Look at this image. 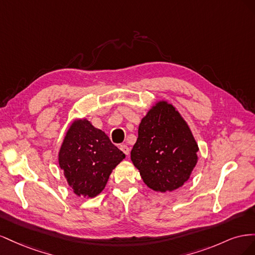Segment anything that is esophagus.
Returning a JSON list of instances; mask_svg holds the SVG:
<instances>
[{
    "label": "esophagus",
    "mask_w": 255,
    "mask_h": 255,
    "mask_svg": "<svg viewBox=\"0 0 255 255\" xmlns=\"http://www.w3.org/2000/svg\"><path fill=\"white\" fill-rule=\"evenodd\" d=\"M120 150L126 154V155H128V153H129V149H128V146L127 145V144H120Z\"/></svg>",
    "instance_id": "34e87169"
}]
</instances>
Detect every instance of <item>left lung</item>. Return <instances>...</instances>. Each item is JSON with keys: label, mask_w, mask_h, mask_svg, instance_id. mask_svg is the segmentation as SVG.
I'll use <instances>...</instances> for the list:
<instances>
[{"label": "left lung", "mask_w": 255, "mask_h": 255, "mask_svg": "<svg viewBox=\"0 0 255 255\" xmlns=\"http://www.w3.org/2000/svg\"><path fill=\"white\" fill-rule=\"evenodd\" d=\"M199 146L172 104L158 101L141 119L130 159L149 188L166 192L183 186L197 165Z\"/></svg>", "instance_id": "left-lung-1"}]
</instances>
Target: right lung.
<instances>
[{
	"label": "right lung",
	"mask_w": 255,
	"mask_h": 255,
	"mask_svg": "<svg viewBox=\"0 0 255 255\" xmlns=\"http://www.w3.org/2000/svg\"><path fill=\"white\" fill-rule=\"evenodd\" d=\"M126 157L103 130L87 119L74 120L58 153V164L79 197L94 198L101 192L112 171Z\"/></svg>",
	"instance_id": "obj_1"
}]
</instances>
